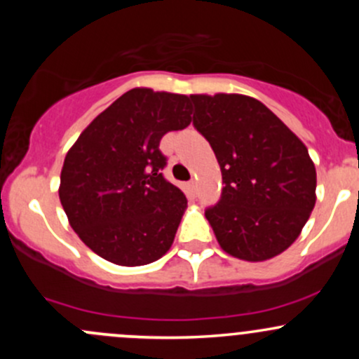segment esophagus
Segmentation results:
<instances>
[{
    "label": "esophagus",
    "mask_w": 359,
    "mask_h": 359,
    "mask_svg": "<svg viewBox=\"0 0 359 359\" xmlns=\"http://www.w3.org/2000/svg\"><path fill=\"white\" fill-rule=\"evenodd\" d=\"M187 187H189V191H191V193L194 194V191H196V180H194V179H191L189 182H187Z\"/></svg>",
    "instance_id": "esophagus-1"
}]
</instances>
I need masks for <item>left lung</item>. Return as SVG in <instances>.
<instances>
[{"instance_id": "1", "label": "left lung", "mask_w": 359, "mask_h": 359, "mask_svg": "<svg viewBox=\"0 0 359 359\" xmlns=\"http://www.w3.org/2000/svg\"><path fill=\"white\" fill-rule=\"evenodd\" d=\"M193 125L215 153L222 194L205 210L224 252L273 259L299 238L316 203V168L302 140L262 102L238 93L191 95Z\"/></svg>"}]
</instances>
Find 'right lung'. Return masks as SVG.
Segmentation results:
<instances>
[{"mask_svg":"<svg viewBox=\"0 0 359 359\" xmlns=\"http://www.w3.org/2000/svg\"><path fill=\"white\" fill-rule=\"evenodd\" d=\"M187 95L133 88L100 112L69 149L59 196L83 243L118 266L165 255L187 206L163 177V135L191 123Z\"/></svg>","mask_w":359,"mask_h":359,"instance_id":"1","label":"right lung"}]
</instances>
